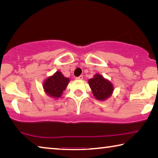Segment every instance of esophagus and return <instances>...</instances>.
Instances as JSON below:
<instances>
[{
	"label": "esophagus",
	"mask_w": 158,
	"mask_h": 158,
	"mask_svg": "<svg viewBox=\"0 0 158 158\" xmlns=\"http://www.w3.org/2000/svg\"><path fill=\"white\" fill-rule=\"evenodd\" d=\"M83 78H84V77H83L82 75H81V76H79V77H76V79H77V80H82Z\"/></svg>",
	"instance_id": "obj_1"
}]
</instances>
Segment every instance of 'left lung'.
Wrapping results in <instances>:
<instances>
[{"mask_svg":"<svg viewBox=\"0 0 158 158\" xmlns=\"http://www.w3.org/2000/svg\"><path fill=\"white\" fill-rule=\"evenodd\" d=\"M89 84L93 95L98 100H106L111 97L114 91L113 84L100 74H96L93 78L90 79Z\"/></svg>","mask_w":158,"mask_h":158,"instance_id":"1","label":"left lung"}]
</instances>
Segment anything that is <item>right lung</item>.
Returning a JSON list of instances; mask_svg holds the SVG:
<instances>
[{
	"label": "right lung",
	"instance_id": "right-lung-1",
	"mask_svg": "<svg viewBox=\"0 0 158 158\" xmlns=\"http://www.w3.org/2000/svg\"><path fill=\"white\" fill-rule=\"evenodd\" d=\"M69 81V78L64 77L60 71H57L52 76L47 77L43 84V89L47 95L57 99L61 97Z\"/></svg>",
	"mask_w": 158,
	"mask_h": 158
}]
</instances>
